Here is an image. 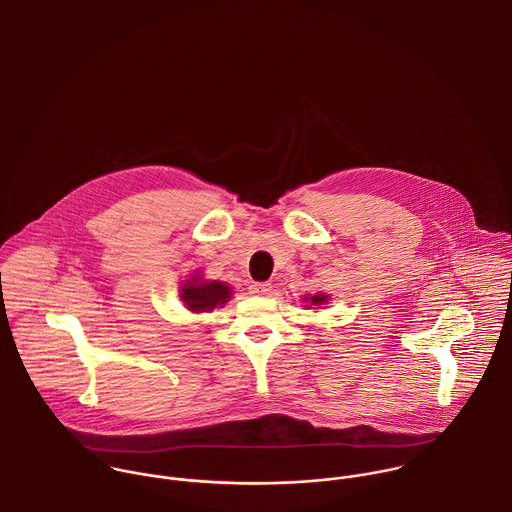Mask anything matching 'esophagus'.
<instances>
[{
	"mask_svg": "<svg viewBox=\"0 0 512 512\" xmlns=\"http://www.w3.org/2000/svg\"><path fill=\"white\" fill-rule=\"evenodd\" d=\"M249 291H251V295H255V297H265V295L271 293V285H269V283H253V285L249 287Z\"/></svg>",
	"mask_w": 512,
	"mask_h": 512,
	"instance_id": "1",
	"label": "esophagus"
}]
</instances>
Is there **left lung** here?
Returning a JSON list of instances; mask_svg holds the SVG:
<instances>
[{"instance_id":"1","label":"left lung","mask_w":512,"mask_h":512,"mask_svg":"<svg viewBox=\"0 0 512 512\" xmlns=\"http://www.w3.org/2000/svg\"><path fill=\"white\" fill-rule=\"evenodd\" d=\"M329 301H331V297H329L327 293H315V295H305V297H303V303H305L303 307H309V309H311V307H317V309H319V307L327 305Z\"/></svg>"}]
</instances>
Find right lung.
<instances>
[{"mask_svg": "<svg viewBox=\"0 0 512 512\" xmlns=\"http://www.w3.org/2000/svg\"><path fill=\"white\" fill-rule=\"evenodd\" d=\"M233 289L223 281H209L199 273L181 281L179 299L191 313H211L231 301Z\"/></svg>", "mask_w": 512, "mask_h": 512, "instance_id": "obj_1", "label": "right lung"}]
</instances>
